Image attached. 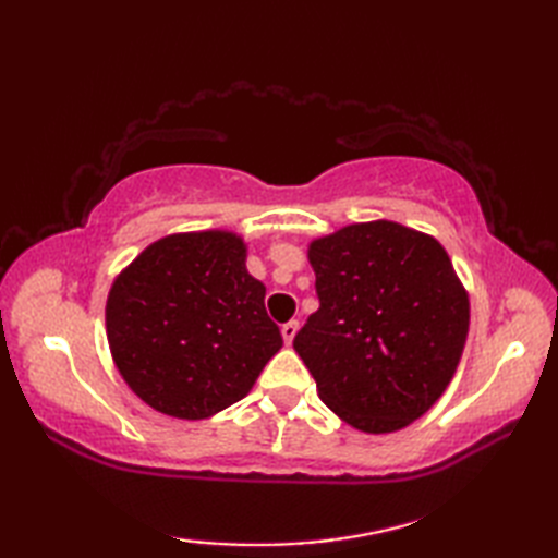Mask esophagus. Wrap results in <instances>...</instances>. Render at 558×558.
<instances>
[{"mask_svg": "<svg viewBox=\"0 0 558 558\" xmlns=\"http://www.w3.org/2000/svg\"><path fill=\"white\" fill-rule=\"evenodd\" d=\"M298 328H300V324H298V322H288V324H282L280 333H282V340H286V345H292L294 336H298Z\"/></svg>", "mask_w": 558, "mask_h": 558, "instance_id": "obj_1", "label": "esophagus"}]
</instances>
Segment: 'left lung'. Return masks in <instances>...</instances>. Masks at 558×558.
I'll return each mask as SVG.
<instances>
[{
  "label": "left lung",
  "instance_id": "obj_1",
  "mask_svg": "<svg viewBox=\"0 0 558 558\" xmlns=\"http://www.w3.org/2000/svg\"><path fill=\"white\" fill-rule=\"evenodd\" d=\"M318 310L294 336L318 396L354 429L422 417L453 378L470 302L434 236L376 220L310 246Z\"/></svg>",
  "mask_w": 558,
  "mask_h": 558
}]
</instances>
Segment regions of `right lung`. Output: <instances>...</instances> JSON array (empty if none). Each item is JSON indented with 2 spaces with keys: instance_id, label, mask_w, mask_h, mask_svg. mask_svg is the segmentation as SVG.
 I'll list each match as a JSON object with an SVG mask.
<instances>
[{
  "instance_id": "1",
  "label": "right lung",
  "mask_w": 558,
  "mask_h": 558,
  "mask_svg": "<svg viewBox=\"0 0 558 558\" xmlns=\"http://www.w3.org/2000/svg\"><path fill=\"white\" fill-rule=\"evenodd\" d=\"M232 232L172 234L114 280L105 310L122 378L158 412L210 417L242 400L282 348L266 288Z\"/></svg>"
}]
</instances>
